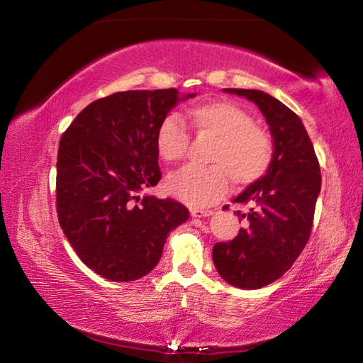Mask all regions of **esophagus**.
<instances>
[{
    "mask_svg": "<svg viewBox=\"0 0 363 363\" xmlns=\"http://www.w3.org/2000/svg\"><path fill=\"white\" fill-rule=\"evenodd\" d=\"M190 214H192L194 218H206V216H211L213 210H200V208H192V210H190Z\"/></svg>",
    "mask_w": 363,
    "mask_h": 363,
    "instance_id": "obj_1",
    "label": "esophagus"
}]
</instances>
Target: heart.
<instances>
[{
    "label": "heart",
    "instance_id": "1",
    "mask_svg": "<svg viewBox=\"0 0 363 363\" xmlns=\"http://www.w3.org/2000/svg\"><path fill=\"white\" fill-rule=\"evenodd\" d=\"M195 136L210 139L208 168H186L169 177L168 192L189 205L213 203L235 186H250L266 176L274 162V140L255 125L253 116L235 104L214 101L189 110ZM155 145L164 162L181 163L190 149V134L176 113L160 123Z\"/></svg>",
    "mask_w": 363,
    "mask_h": 363
}]
</instances>
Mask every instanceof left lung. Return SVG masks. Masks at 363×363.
Listing matches in <instances>:
<instances>
[{"label":"left lung","mask_w":363,"mask_h":363,"mask_svg":"<svg viewBox=\"0 0 363 363\" xmlns=\"http://www.w3.org/2000/svg\"><path fill=\"white\" fill-rule=\"evenodd\" d=\"M227 93L253 101L266 116L274 139L272 167L237 196L248 213L237 237L213 248V262L227 284L256 290L280 279L298 259L311 237L320 164L299 116L285 104L257 89Z\"/></svg>","instance_id":"8db88e82"}]
</instances>
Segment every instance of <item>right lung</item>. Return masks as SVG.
Masks as SVG:
<instances>
[{
	"instance_id": "right-lung-1",
	"label": "right lung",
	"mask_w": 363,
	"mask_h": 363,
	"mask_svg": "<svg viewBox=\"0 0 363 363\" xmlns=\"http://www.w3.org/2000/svg\"><path fill=\"white\" fill-rule=\"evenodd\" d=\"M177 89L121 91L91 102L59 143V224L104 279L133 281L157 266L168 233L189 219L173 199L139 194L162 179L155 136Z\"/></svg>"
}]
</instances>
